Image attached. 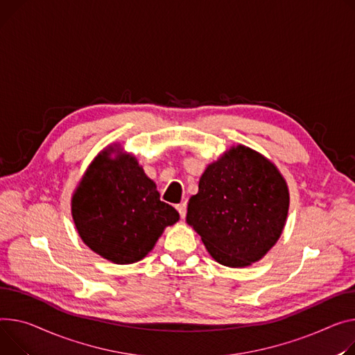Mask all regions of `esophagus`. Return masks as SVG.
<instances>
[{
	"label": "esophagus",
	"mask_w": 355,
	"mask_h": 355,
	"mask_svg": "<svg viewBox=\"0 0 355 355\" xmlns=\"http://www.w3.org/2000/svg\"><path fill=\"white\" fill-rule=\"evenodd\" d=\"M177 211L180 212V217L184 220L185 216H187V204H185V202L178 204V205H177Z\"/></svg>",
	"instance_id": "obj_1"
}]
</instances>
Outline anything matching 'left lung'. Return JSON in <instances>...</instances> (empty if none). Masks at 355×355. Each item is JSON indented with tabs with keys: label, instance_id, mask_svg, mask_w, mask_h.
<instances>
[{
	"label": "left lung",
	"instance_id": "left-lung-1",
	"mask_svg": "<svg viewBox=\"0 0 355 355\" xmlns=\"http://www.w3.org/2000/svg\"><path fill=\"white\" fill-rule=\"evenodd\" d=\"M286 180L261 154L239 146L208 165L198 194L188 201L187 223L211 257L245 267L277 243L288 214Z\"/></svg>",
	"mask_w": 355,
	"mask_h": 355
}]
</instances>
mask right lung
<instances>
[{
  "label": "right lung",
  "instance_id": "add662e5",
  "mask_svg": "<svg viewBox=\"0 0 355 355\" xmlns=\"http://www.w3.org/2000/svg\"><path fill=\"white\" fill-rule=\"evenodd\" d=\"M111 151L101 153L87 170L73 197V218L94 252L115 264H132L180 216L159 200L155 184L132 155L112 159Z\"/></svg>",
  "mask_w": 355,
  "mask_h": 355
}]
</instances>
